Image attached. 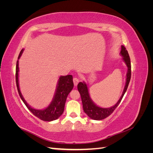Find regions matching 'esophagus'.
I'll return each instance as SVG.
<instances>
[{
    "mask_svg": "<svg viewBox=\"0 0 153 153\" xmlns=\"http://www.w3.org/2000/svg\"><path fill=\"white\" fill-rule=\"evenodd\" d=\"M73 81L74 85H75V86H76L78 84V82H79V79H78V78H76V77H75V78H73Z\"/></svg>",
    "mask_w": 153,
    "mask_h": 153,
    "instance_id": "1",
    "label": "esophagus"
}]
</instances>
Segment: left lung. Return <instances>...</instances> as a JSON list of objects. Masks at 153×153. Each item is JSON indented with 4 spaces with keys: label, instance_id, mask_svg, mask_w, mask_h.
<instances>
[{
    "label": "left lung",
    "instance_id": "8db88e82",
    "mask_svg": "<svg viewBox=\"0 0 153 153\" xmlns=\"http://www.w3.org/2000/svg\"><path fill=\"white\" fill-rule=\"evenodd\" d=\"M121 55L123 56V60L125 64H126L128 68V71L126 74V82L122 96H121V98H120L117 103L114 106L110 108H101L97 106L94 103V102L91 98L89 91H88V87L85 83L84 82H80L78 84L77 88L81 96L83 109H84V112L91 119L94 120H102L108 117L111 114L113 113L115 109L117 108V106L121 101L125 92H126L127 90L129 81H130L131 79V61L128 51L126 50V48L123 45L121 46Z\"/></svg>",
    "mask_w": 153,
    "mask_h": 153
}]
</instances>
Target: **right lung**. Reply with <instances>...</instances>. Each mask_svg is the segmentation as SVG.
<instances>
[{
  "mask_svg": "<svg viewBox=\"0 0 153 153\" xmlns=\"http://www.w3.org/2000/svg\"><path fill=\"white\" fill-rule=\"evenodd\" d=\"M23 51H24V49L21 50L19 55H18V59H19L21 57ZM18 71H19V68H18V60L16 66V84L18 94H19L22 100L26 105L27 108L36 117L42 120V121H52L57 119L62 114L68 95L73 88L74 85L73 82V76L69 75L66 76H60L58 81L56 92H55L53 99L50 105L44 110H36L32 108L31 106L27 104L21 93L19 87V83H18Z\"/></svg>",
  "mask_w": 153,
  "mask_h": 153,
  "instance_id": "obj_1",
  "label": "right lung"
}]
</instances>
